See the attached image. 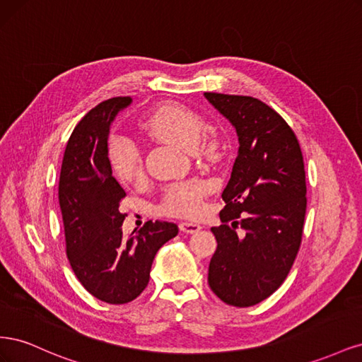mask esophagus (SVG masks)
Listing matches in <instances>:
<instances>
[{"mask_svg": "<svg viewBox=\"0 0 362 362\" xmlns=\"http://www.w3.org/2000/svg\"><path fill=\"white\" fill-rule=\"evenodd\" d=\"M180 229H181L182 233L193 234V233L201 231L202 226H201L198 222H181V223H180Z\"/></svg>", "mask_w": 362, "mask_h": 362, "instance_id": "1", "label": "esophagus"}]
</instances>
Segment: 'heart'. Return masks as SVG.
<instances>
[{
    "label": "heart",
    "mask_w": 362,
    "mask_h": 362,
    "mask_svg": "<svg viewBox=\"0 0 362 362\" xmlns=\"http://www.w3.org/2000/svg\"><path fill=\"white\" fill-rule=\"evenodd\" d=\"M141 129L157 140L170 141L182 149L193 151L199 145L205 127L204 117L181 104H163L141 120ZM217 139L208 137L204 151L208 156L217 152ZM107 160L112 173L124 184L134 182L141 178L140 152L133 141L125 137L113 136L107 145ZM210 192V184L202 180H189L172 184L164 192L161 211L170 216H194L204 208V198Z\"/></svg>",
    "instance_id": "1"
}]
</instances>
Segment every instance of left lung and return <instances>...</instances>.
<instances>
[{
	"mask_svg": "<svg viewBox=\"0 0 362 362\" xmlns=\"http://www.w3.org/2000/svg\"><path fill=\"white\" fill-rule=\"evenodd\" d=\"M237 131L238 154L222 193L217 249L208 284L218 299L252 306L286 281L298 255L306 213L305 166L299 141L273 108L252 96L205 92ZM247 235L240 239L235 228Z\"/></svg>",
	"mask_w": 362,
	"mask_h": 362,
	"instance_id": "obj_1",
	"label": "left lung"
}]
</instances>
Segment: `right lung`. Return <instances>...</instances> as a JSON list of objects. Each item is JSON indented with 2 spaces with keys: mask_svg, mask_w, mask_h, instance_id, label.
Returning <instances> with one entry per match:
<instances>
[{
  "mask_svg": "<svg viewBox=\"0 0 362 362\" xmlns=\"http://www.w3.org/2000/svg\"><path fill=\"white\" fill-rule=\"evenodd\" d=\"M129 96L103 101L72 131L64 149L59 202L66 255L81 286L96 299L120 305L134 300L149 282L158 249L178 234L172 222H146L129 237L122 234L125 216L119 204L125 190L107 160L110 125L131 104Z\"/></svg>",
  "mask_w": 362,
  "mask_h": 362,
  "instance_id": "add662e5",
  "label": "right lung"
}]
</instances>
